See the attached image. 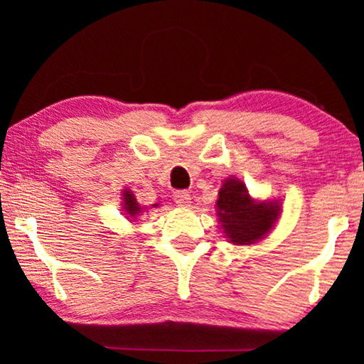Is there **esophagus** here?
Here are the masks:
<instances>
[{"label": "esophagus", "instance_id": "obj_1", "mask_svg": "<svg viewBox=\"0 0 364 364\" xmlns=\"http://www.w3.org/2000/svg\"><path fill=\"white\" fill-rule=\"evenodd\" d=\"M191 200H192V197L187 191L173 192V202H176L178 207H188L191 205Z\"/></svg>", "mask_w": 364, "mask_h": 364}]
</instances>
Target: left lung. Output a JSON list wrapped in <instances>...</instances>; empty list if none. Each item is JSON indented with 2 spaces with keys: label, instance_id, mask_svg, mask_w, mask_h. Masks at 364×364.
<instances>
[{
  "label": "left lung",
  "instance_id": "obj_1",
  "mask_svg": "<svg viewBox=\"0 0 364 364\" xmlns=\"http://www.w3.org/2000/svg\"><path fill=\"white\" fill-rule=\"evenodd\" d=\"M217 213L232 243L250 245L272 230L280 208L272 202H253L242 182L227 178L218 192Z\"/></svg>",
  "mask_w": 364,
  "mask_h": 364
}]
</instances>
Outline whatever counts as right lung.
Segmentation results:
<instances>
[{
  "mask_svg": "<svg viewBox=\"0 0 364 364\" xmlns=\"http://www.w3.org/2000/svg\"><path fill=\"white\" fill-rule=\"evenodd\" d=\"M122 197H124V210H126L131 217L139 215V212H141V207H139V203L136 202V197H134V193L131 191H124Z\"/></svg>",
  "mask_w": 364,
  "mask_h": 364,
  "instance_id": "1",
  "label": "right lung"
}]
</instances>
